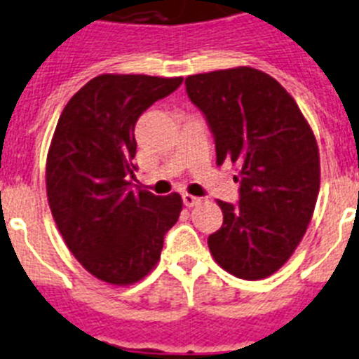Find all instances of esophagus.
Listing matches in <instances>:
<instances>
[{"label":"esophagus","instance_id":"1","mask_svg":"<svg viewBox=\"0 0 359 359\" xmlns=\"http://www.w3.org/2000/svg\"><path fill=\"white\" fill-rule=\"evenodd\" d=\"M203 199L201 198H198V196H192V194H183V205H185V207H196V205H198V203H201Z\"/></svg>","mask_w":359,"mask_h":359}]
</instances>
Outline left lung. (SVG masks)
I'll return each mask as SVG.
<instances>
[{"mask_svg": "<svg viewBox=\"0 0 359 359\" xmlns=\"http://www.w3.org/2000/svg\"><path fill=\"white\" fill-rule=\"evenodd\" d=\"M185 86L215 136V163L231 161L241 183L239 205L217 201L223 226L208 237L212 257L233 277H269L290 261L315 212V133L294 98L261 69L198 73Z\"/></svg>", "mask_w": 359, "mask_h": 359, "instance_id": "1", "label": "left lung"}]
</instances>
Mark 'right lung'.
I'll list each match as a JSON object with an SVG mask.
<instances>
[{"instance_id":"obj_1","label":"right lung","mask_w":359,"mask_h":359,"mask_svg":"<svg viewBox=\"0 0 359 359\" xmlns=\"http://www.w3.org/2000/svg\"><path fill=\"white\" fill-rule=\"evenodd\" d=\"M183 77L104 73L62 109L46 156V196L73 257L98 280L131 286L158 264L183 208L177 192L133 190L135 123Z\"/></svg>"}]
</instances>
